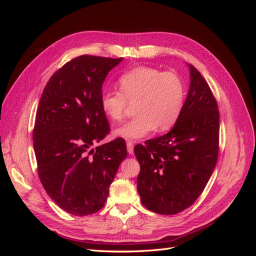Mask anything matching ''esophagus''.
<instances>
[{"label":"esophagus","mask_w":256,"mask_h":256,"mask_svg":"<svg viewBox=\"0 0 256 256\" xmlns=\"http://www.w3.org/2000/svg\"><path fill=\"white\" fill-rule=\"evenodd\" d=\"M127 152L130 154H134V144H132V142H127Z\"/></svg>","instance_id":"esophagus-1"}]
</instances>
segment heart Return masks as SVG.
I'll list each match as a JSON object with an SVG mask.
<instances>
[{
	"label": "heart",
	"mask_w": 256,
	"mask_h": 256,
	"mask_svg": "<svg viewBox=\"0 0 256 256\" xmlns=\"http://www.w3.org/2000/svg\"><path fill=\"white\" fill-rule=\"evenodd\" d=\"M120 90H104L100 96L102 112L120 120L128 106L134 104L132 120L114 130L124 140H140L157 128L168 130L180 118L184 100V85L174 72L152 67L134 68L120 76Z\"/></svg>",
	"instance_id": "obj_1"
}]
</instances>
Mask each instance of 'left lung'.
Masks as SVG:
<instances>
[{"label": "left lung", "instance_id": "left-lung-1", "mask_svg": "<svg viewBox=\"0 0 256 256\" xmlns=\"http://www.w3.org/2000/svg\"><path fill=\"white\" fill-rule=\"evenodd\" d=\"M188 68L189 92L173 128L134 147L141 203L160 214H176L194 203L218 159V106L202 74Z\"/></svg>", "mask_w": 256, "mask_h": 256}]
</instances>
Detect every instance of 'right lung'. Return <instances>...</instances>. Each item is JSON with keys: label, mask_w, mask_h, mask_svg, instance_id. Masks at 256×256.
<instances>
[{"label": "right lung", "mask_w": 256, "mask_h": 256, "mask_svg": "<svg viewBox=\"0 0 256 256\" xmlns=\"http://www.w3.org/2000/svg\"><path fill=\"white\" fill-rule=\"evenodd\" d=\"M122 58L81 56L54 74L40 100L33 131L38 176L63 210L88 216L100 210L122 161V138L92 147L110 132L100 106L102 84Z\"/></svg>", "instance_id": "obj_1"}]
</instances>
